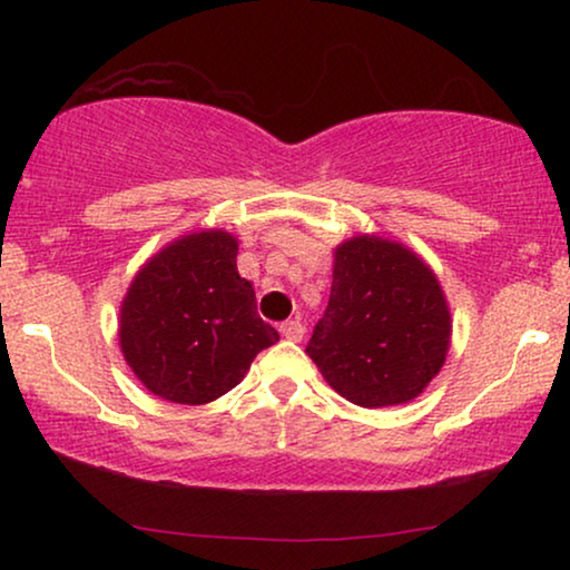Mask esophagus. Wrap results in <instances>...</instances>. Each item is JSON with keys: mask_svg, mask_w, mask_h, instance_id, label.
<instances>
[{"mask_svg": "<svg viewBox=\"0 0 570 570\" xmlns=\"http://www.w3.org/2000/svg\"><path fill=\"white\" fill-rule=\"evenodd\" d=\"M303 324L298 322V318H295V322H285V324H279V334H283L285 340H293V342H301L303 340Z\"/></svg>", "mask_w": 570, "mask_h": 570, "instance_id": "34e87169", "label": "esophagus"}]
</instances>
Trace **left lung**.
<instances>
[{"mask_svg": "<svg viewBox=\"0 0 570 570\" xmlns=\"http://www.w3.org/2000/svg\"><path fill=\"white\" fill-rule=\"evenodd\" d=\"M451 342L439 277L407 246L355 236L334 248L330 306L306 353L334 392L357 407H392L423 394Z\"/></svg>", "mask_w": 570, "mask_h": 570, "instance_id": "left-lung-1", "label": "left lung"}]
</instances>
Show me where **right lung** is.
Masks as SVG:
<instances>
[{
    "label": "right lung",
    "instance_id": "right-lung-1",
    "mask_svg": "<svg viewBox=\"0 0 570 570\" xmlns=\"http://www.w3.org/2000/svg\"><path fill=\"white\" fill-rule=\"evenodd\" d=\"M238 240L225 230L176 238L142 264L121 301L124 361L147 392L176 404H207L240 384L275 345L256 295L236 267Z\"/></svg>",
    "mask_w": 570,
    "mask_h": 570
}]
</instances>
